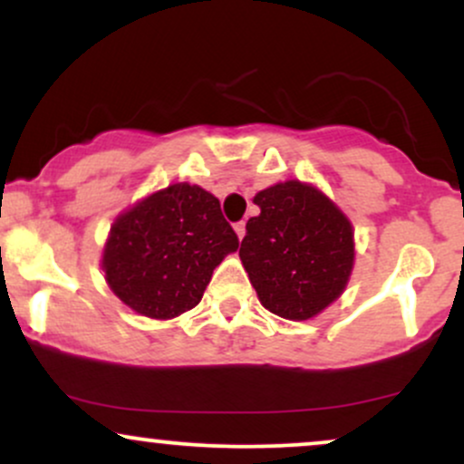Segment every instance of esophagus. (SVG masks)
<instances>
[{"instance_id": "34e87169", "label": "esophagus", "mask_w": 464, "mask_h": 464, "mask_svg": "<svg viewBox=\"0 0 464 464\" xmlns=\"http://www.w3.org/2000/svg\"><path fill=\"white\" fill-rule=\"evenodd\" d=\"M233 228H236V233H237L239 239H244V236H246V222H237V225L233 227Z\"/></svg>"}]
</instances>
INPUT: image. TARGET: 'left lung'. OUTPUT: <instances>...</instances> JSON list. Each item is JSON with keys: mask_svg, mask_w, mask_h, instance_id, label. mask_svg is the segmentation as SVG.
Returning a JSON list of instances; mask_svg holds the SVG:
<instances>
[{"mask_svg": "<svg viewBox=\"0 0 464 464\" xmlns=\"http://www.w3.org/2000/svg\"><path fill=\"white\" fill-rule=\"evenodd\" d=\"M239 259L268 312L310 321L344 292L355 262L351 220L321 189L284 180L255 194Z\"/></svg>", "mask_w": 464, "mask_h": 464, "instance_id": "8db88e82", "label": "left lung"}]
</instances>
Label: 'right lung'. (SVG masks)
Segmentation results:
<instances>
[{
    "label": "right lung",
    "instance_id": "obj_1",
    "mask_svg": "<svg viewBox=\"0 0 464 464\" xmlns=\"http://www.w3.org/2000/svg\"><path fill=\"white\" fill-rule=\"evenodd\" d=\"M237 246L220 200L198 185L174 183L115 218L104 279L130 310L169 321L198 305L214 268Z\"/></svg>",
    "mask_w": 464,
    "mask_h": 464
}]
</instances>
